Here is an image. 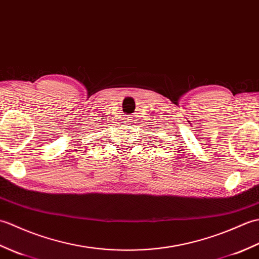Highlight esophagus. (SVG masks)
I'll return each mask as SVG.
<instances>
[{"label": "esophagus", "instance_id": "obj_1", "mask_svg": "<svg viewBox=\"0 0 259 259\" xmlns=\"http://www.w3.org/2000/svg\"><path fill=\"white\" fill-rule=\"evenodd\" d=\"M125 120H126V121H125L126 123H131V122H133V118H131V117H126Z\"/></svg>", "mask_w": 259, "mask_h": 259}]
</instances>
